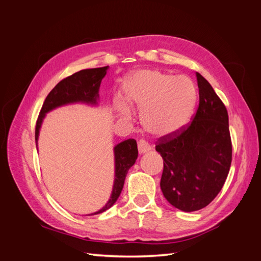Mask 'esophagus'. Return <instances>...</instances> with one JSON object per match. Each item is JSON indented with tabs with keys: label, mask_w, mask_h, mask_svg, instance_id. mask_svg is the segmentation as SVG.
<instances>
[{
	"label": "esophagus",
	"mask_w": 261,
	"mask_h": 261,
	"mask_svg": "<svg viewBox=\"0 0 261 261\" xmlns=\"http://www.w3.org/2000/svg\"><path fill=\"white\" fill-rule=\"evenodd\" d=\"M149 150H150V147L147 144H145L144 141H139V143H138V152H139V154H144V153L148 152Z\"/></svg>",
	"instance_id": "34e87169"
}]
</instances>
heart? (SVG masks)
<instances>
[{"label":"heart","instance_id":"obj_1","mask_svg":"<svg viewBox=\"0 0 261 261\" xmlns=\"http://www.w3.org/2000/svg\"><path fill=\"white\" fill-rule=\"evenodd\" d=\"M124 96L130 106L141 110V123L147 132L158 138H169L191 120L196 89L185 76L143 69L126 80ZM114 109L123 120L132 115L130 108L123 100H115Z\"/></svg>","mask_w":261,"mask_h":261}]
</instances>
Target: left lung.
<instances>
[{
    "label": "left lung",
    "instance_id": "obj_1",
    "mask_svg": "<svg viewBox=\"0 0 261 261\" xmlns=\"http://www.w3.org/2000/svg\"><path fill=\"white\" fill-rule=\"evenodd\" d=\"M199 107L187 128L160 138L161 191L173 207L192 212L204 208L222 189L232 162L228 115L211 85L196 73Z\"/></svg>",
    "mask_w": 261,
    "mask_h": 261
}]
</instances>
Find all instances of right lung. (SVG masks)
<instances>
[{
  "label": "right lung",
  "instance_id": "add662e5",
  "mask_svg": "<svg viewBox=\"0 0 261 261\" xmlns=\"http://www.w3.org/2000/svg\"><path fill=\"white\" fill-rule=\"evenodd\" d=\"M109 66L99 68H89L80 70L61 81L50 91L45 98L44 103L39 114L36 124V145L38 147V138L40 133L43 118L46 113L52 110L73 103H85L89 106H98L99 89L103 77L107 74ZM114 183L112 194L103 208L88 216L99 215L111 208L118 197L124 186V180L128 170L135 164L138 156L137 143L135 139H127L117 144L114 149Z\"/></svg>",
  "mask_w": 261,
  "mask_h": 261
}]
</instances>
